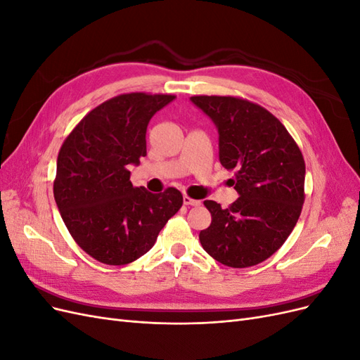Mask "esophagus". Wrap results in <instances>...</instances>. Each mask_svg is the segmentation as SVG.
Masks as SVG:
<instances>
[{"label": "esophagus", "mask_w": 360, "mask_h": 360, "mask_svg": "<svg viewBox=\"0 0 360 360\" xmlns=\"http://www.w3.org/2000/svg\"><path fill=\"white\" fill-rule=\"evenodd\" d=\"M183 202L186 204V205H192V207L201 205V201H200V200H193V198L189 197V195H184V197H183Z\"/></svg>", "instance_id": "1"}]
</instances>
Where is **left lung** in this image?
<instances>
[{
    "label": "left lung",
    "instance_id": "left-lung-1",
    "mask_svg": "<svg viewBox=\"0 0 360 360\" xmlns=\"http://www.w3.org/2000/svg\"><path fill=\"white\" fill-rule=\"evenodd\" d=\"M219 134V160L234 171L238 198L222 209L207 200L212 224L204 250L234 269L263 263L284 245L304 201V160L285 126L266 108L233 96H192Z\"/></svg>",
    "mask_w": 360,
    "mask_h": 360
}]
</instances>
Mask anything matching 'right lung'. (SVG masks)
Masks as SVG:
<instances>
[{
    "mask_svg": "<svg viewBox=\"0 0 360 360\" xmlns=\"http://www.w3.org/2000/svg\"><path fill=\"white\" fill-rule=\"evenodd\" d=\"M172 94L127 93L96 106L64 139L53 198L73 240L110 266H124L153 248L183 204L176 188H134L129 165L147 155V126Z\"/></svg>",
    "mask_w": 360,
    "mask_h": 360,
    "instance_id": "1",
    "label": "right lung"
}]
</instances>
